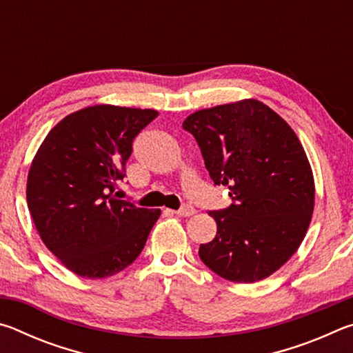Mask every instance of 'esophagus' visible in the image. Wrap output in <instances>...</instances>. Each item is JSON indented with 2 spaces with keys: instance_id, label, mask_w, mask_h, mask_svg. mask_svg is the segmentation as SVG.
Masks as SVG:
<instances>
[{
  "instance_id": "obj_1",
  "label": "esophagus",
  "mask_w": 353,
  "mask_h": 353,
  "mask_svg": "<svg viewBox=\"0 0 353 353\" xmlns=\"http://www.w3.org/2000/svg\"><path fill=\"white\" fill-rule=\"evenodd\" d=\"M177 216H193V214L196 213V210H194V207L193 205H188V204H185V205H182L181 208H179V210H176L174 212Z\"/></svg>"
}]
</instances>
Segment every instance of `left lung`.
Listing matches in <instances>:
<instances>
[{"mask_svg": "<svg viewBox=\"0 0 353 353\" xmlns=\"http://www.w3.org/2000/svg\"><path fill=\"white\" fill-rule=\"evenodd\" d=\"M182 128L232 198L208 213L218 232L201 244V260L230 282L271 276L301 246L314 207L313 172L294 130L256 99L194 112Z\"/></svg>", "mask_w": 353, "mask_h": 353, "instance_id": "8db88e82", "label": "left lung"}]
</instances>
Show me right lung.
<instances>
[{
    "label": "right lung",
    "mask_w": 353,
    "mask_h": 353,
    "mask_svg": "<svg viewBox=\"0 0 353 353\" xmlns=\"http://www.w3.org/2000/svg\"><path fill=\"white\" fill-rule=\"evenodd\" d=\"M159 113L93 105L50 130L28 174V208L45 246L87 279L115 276L145 248L160 210L117 198L135 137Z\"/></svg>",
    "instance_id": "right-lung-1"
}]
</instances>
